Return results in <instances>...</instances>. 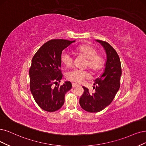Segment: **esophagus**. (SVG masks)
Wrapping results in <instances>:
<instances>
[{
	"mask_svg": "<svg viewBox=\"0 0 146 146\" xmlns=\"http://www.w3.org/2000/svg\"><path fill=\"white\" fill-rule=\"evenodd\" d=\"M72 87H73V88H76L77 87H79V85L75 84V83H73L72 84Z\"/></svg>",
	"mask_w": 146,
	"mask_h": 146,
	"instance_id": "esophagus-1",
	"label": "esophagus"
}]
</instances>
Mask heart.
Listing matches in <instances>:
<instances>
[{
  "instance_id": "heart-1",
  "label": "heart",
  "mask_w": 146,
  "mask_h": 146,
  "mask_svg": "<svg viewBox=\"0 0 146 146\" xmlns=\"http://www.w3.org/2000/svg\"><path fill=\"white\" fill-rule=\"evenodd\" d=\"M75 51L87 58L86 66L88 67L91 70L98 71L104 67V58L102 55L98 54V50L93 46L88 44L79 46L75 48ZM60 60L65 66L69 67L73 64V58L68 52L64 50L61 54ZM88 76V73L85 70L78 68L73 69L67 75L68 79L76 83L82 82Z\"/></svg>"
}]
</instances>
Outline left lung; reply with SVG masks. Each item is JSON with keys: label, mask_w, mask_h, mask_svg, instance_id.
Instances as JSON below:
<instances>
[{"label": "left lung", "mask_w": 146, "mask_h": 146, "mask_svg": "<svg viewBox=\"0 0 146 146\" xmlns=\"http://www.w3.org/2000/svg\"><path fill=\"white\" fill-rule=\"evenodd\" d=\"M106 53L104 72L94 80L95 92L90 93L88 88L82 87L84 92L79 99L82 108L90 112H98L105 109L114 99L120 88L121 75V62L115 50L109 43L99 40Z\"/></svg>", "instance_id": "1"}]
</instances>
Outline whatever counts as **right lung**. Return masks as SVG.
<instances>
[{
	"label": "right lung",
	"instance_id": "add662e5",
	"mask_svg": "<svg viewBox=\"0 0 146 146\" xmlns=\"http://www.w3.org/2000/svg\"><path fill=\"white\" fill-rule=\"evenodd\" d=\"M75 41L51 40L44 43L34 55L29 68L30 89L36 103L42 110L54 112L64 103L65 94L72 88L70 81L59 86L62 74L60 56L62 50ZM53 84L57 86L54 87Z\"/></svg>",
	"mask_w": 146,
	"mask_h": 146
}]
</instances>
